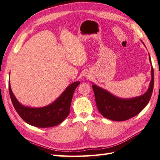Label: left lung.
<instances>
[{"label": "left lung", "mask_w": 160, "mask_h": 160, "mask_svg": "<svg viewBox=\"0 0 160 160\" xmlns=\"http://www.w3.org/2000/svg\"><path fill=\"white\" fill-rule=\"evenodd\" d=\"M149 60L151 62L150 57ZM151 77L150 86L146 93L139 97L131 99L117 98L96 85H92L99 112L105 118L115 121H124L138 115L148 103L153 90L154 71L152 66Z\"/></svg>", "instance_id": "1"}]
</instances>
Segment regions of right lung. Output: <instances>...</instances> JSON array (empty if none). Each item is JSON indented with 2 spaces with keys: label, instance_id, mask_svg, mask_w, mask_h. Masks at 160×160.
Returning a JSON list of instances; mask_svg holds the SVG:
<instances>
[{
  "label": "right lung",
  "instance_id": "add662e5",
  "mask_svg": "<svg viewBox=\"0 0 160 160\" xmlns=\"http://www.w3.org/2000/svg\"><path fill=\"white\" fill-rule=\"evenodd\" d=\"M79 84V81L70 84L54 102L42 108H31L21 105L12 93L9 82V92L14 108L24 122L35 127L46 128L59 125L68 116L74 92Z\"/></svg>",
  "mask_w": 160,
  "mask_h": 160
}]
</instances>
